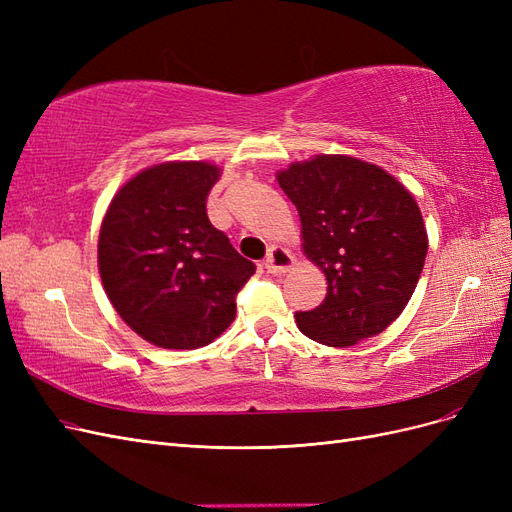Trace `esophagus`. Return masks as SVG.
<instances>
[{"mask_svg":"<svg viewBox=\"0 0 512 512\" xmlns=\"http://www.w3.org/2000/svg\"><path fill=\"white\" fill-rule=\"evenodd\" d=\"M265 267L269 273H275V275L288 273L294 267V256L282 245H271L267 260H265Z\"/></svg>","mask_w":512,"mask_h":512,"instance_id":"34e87169","label":"esophagus"}]
</instances>
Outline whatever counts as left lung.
<instances>
[{
  "instance_id": "obj_1",
  "label": "left lung",
  "mask_w": 512,
  "mask_h": 512,
  "mask_svg": "<svg viewBox=\"0 0 512 512\" xmlns=\"http://www.w3.org/2000/svg\"><path fill=\"white\" fill-rule=\"evenodd\" d=\"M277 183L301 218V250L327 277V297L297 312L303 335L348 348L404 312L427 256L423 213L404 183L342 153L292 162Z\"/></svg>"
}]
</instances>
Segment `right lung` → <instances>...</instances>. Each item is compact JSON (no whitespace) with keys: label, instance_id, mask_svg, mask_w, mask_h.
Wrapping results in <instances>:
<instances>
[{"label":"right lung","instance_id":"1","mask_svg":"<svg viewBox=\"0 0 512 512\" xmlns=\"http://www.w3.org/2000/svg\"><path fill=\"white\" fill-rule=\"evenodd\" d=\"M220 177L207 160L153 164L123 183L104 213L98 271L106 297L158 348L192 350L220 337L256 271L207 218Z\"/></svg>","mask_w":512,"mask_h":512}]
</instances>
